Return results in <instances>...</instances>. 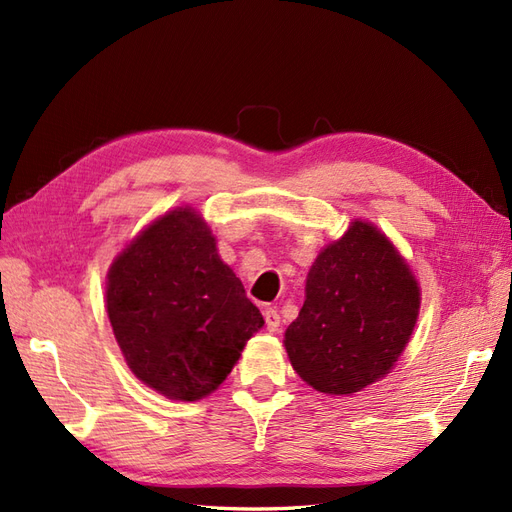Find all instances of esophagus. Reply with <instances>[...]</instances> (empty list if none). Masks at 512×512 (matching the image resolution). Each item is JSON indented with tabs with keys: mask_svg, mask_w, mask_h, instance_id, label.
I'll return each instance as SVG.
<instances>
[{
	"mask_svg": "<svg viewBox=\"0 0 512 512\" xmlns=\"http://www.w3.org/2000/svg\"><path fill=\"white\" fill-rule=\"evenodd\" d=\"M265 322H267V329H269L271 333L280 331V314H277L273 307L265 309Z\"/></svg>",
	"mask_w": 512,
	"mask_h": 512,
	"instance_id": "esophagus-1",
	"label": "esophagus"
}]
</instances>
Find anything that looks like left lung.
Listing matches in <instances>:
<instances>
[{
    "label": "left lung",
    "instance_id": "obj_1",
    "mask_svg": "<svg viewBox=\"0 0 512 512\" xmlns=\"http://www.w3.org/2000/svg\"><path fill=\"white\" fill-rule=\"evenodd\" d=\"M418 307L408 262L374 224L354 220L307 273L305 303L284 335L288 359L316 391L356 393L393 369Z\"/></svg>",
    "mask_w": 512,
    "mask_h": 512
}]
</instances>
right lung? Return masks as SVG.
<instances>
[{
    "mask_svg": "<svg viewBox=\"0 0 512 512\" xmlns=\"http://www.w3.org/2000/svg\"><path fill=\"white\" fill-rule=\"evenodd\" d=\"M106 312L134 376L179 401L218 389L265 324L190 207L162 215L115 258Z\"/></svg>",
    "mask_w": 512,
    "mask_h": 512,
    "instance_id": "obj_1",
    "label": "right lung"
}]
</instances>
